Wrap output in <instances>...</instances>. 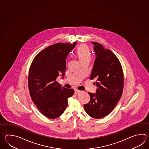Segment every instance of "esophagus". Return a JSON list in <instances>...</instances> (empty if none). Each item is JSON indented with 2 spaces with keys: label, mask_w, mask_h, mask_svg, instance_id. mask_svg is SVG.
Wrapping results in <instances>:
<instances>
[{
  "label": "esophagus",
  "mask_w": 149,
  "mask_h": 149,
  "mask_svg": "<svg viewBox=\"0 0 149 149\" xmlns=\"http://www.w3.org/2000/svg\"><path fill=\"white\" fill-rule=\"evenodd\" d=\"M79 92H80V91L79 90H77V89L75 90V94H78V93H79Z\"/></svg>",
  "instance_id": "1"
}]
</instances>
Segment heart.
Returning a JSON list of instances; mask_svg holds the SVG:
<instances>
[{
	"label": "heart",
	"mask_w": 149,
	"mask_h": 149,
	"mask_svg": "<svg viewBox=\"0 0 149 149\" xmlns=\"http://www.w3.org/2000/svg\"><path fill=\"white\" fill-rule=\"evenodd\" d=\"M76 53L82 62L86 59H91V51L85 45H81L79 46L77 49Z\"/></svg>",
	"instance_id": "heart-1"
}]
</instances>
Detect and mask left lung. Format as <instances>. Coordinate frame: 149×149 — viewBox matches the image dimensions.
<instances>
[{"mask_svg": "<svg viewBox=\"0 0 149 149\" xmlns=\"http://www.w3.org/2000/svg\"><path fill=\"white\" fill-rule=\"evenodd\" d=\"M97 57L90 79H95L97 93L88 92V103L84 105L85 111L94 118L100 119L109 114L122 97L124 88V74L118 58L99 43L92 42Z\"/></svg>", "mask_w": 149, "mask_h": 149, "instance_id": "1", "label": "left lung"}]
</instances>
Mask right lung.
<instances>
[{
    "label": "right lung",
    "instance_id": "right-lung-1",
    "mask_svg": "<svg viewBox=\"0 0 149 149\" xmlns=\"http://www.w3.org/2000/svg\"><path fill=\"white\" fill-rule=\"evenodd\" d=\"M57 43L42 50L31 64L28 88L32 100L41 113L49 118L55 119L64 112L67 99L74 93L73 89L61 86L56 79L64 76L66 58L76 45Z\"/></svg>",
    "mask_w": 149,
    "mask_h": 149
}]
</instances>
